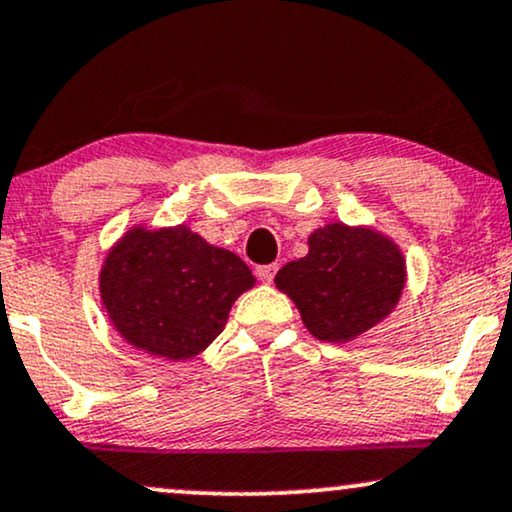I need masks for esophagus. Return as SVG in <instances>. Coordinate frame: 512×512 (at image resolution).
Listing matches in <instances>:
<instances>
[{"mask_svg":"<svg viewBox=\"0 0 512 512\" xmlns=\"http://www.w3.org/2000/svg\"><path fill=\"white\" fill-rule=\"evenodd\" d=\"M275 273H277V263H268V266H258L256 268V277L261 282H273Z\"/></svg>","mask_w":512,"mask_h":512,"instance_id":"1","label":"esophagus"}]
</instances>
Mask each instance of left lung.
I'll return each instance as SVG.
<instances>
[{
    "label": "left lung",
    "instance_id": "obj_1",
    "mask_svg": "<svg viewBox=\"0 0 512 512\" xmlns=\"http://www.w3.org/2000/svg\"><path fill=\"white\" fill-rule=\"evenodd\" d=\"M275 287L299 308L320 342L346 344L399 306L406 258L375 227L327 223L308 237V254L275 275Z\"/></svg>",
    "mask_w": 512,
    "mask_h": 512
}]
</instances>
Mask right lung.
<instances>
[{
    "label": "right lung",
    "mask_w": 512,
    "mask_h": 512,
    "mask_svg": "<svg viewBox=\"0 0 512 512\" xmlns=\"http://www.w3.org/2000/svg\"><path fill=\"white\" fill-rule=\"evenodd\" d=\"M254 285L242 258L187 225L130 227L99 270V296L116 332L168 361L199 356L223 332L237 296Z\"/></svg>",
    "instance_id": "right-lung-1"
}]
</instances>
